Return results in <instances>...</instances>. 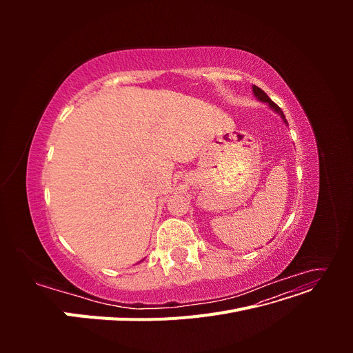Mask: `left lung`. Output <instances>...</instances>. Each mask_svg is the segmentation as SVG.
<instances>
[{
    "label": "left lung",
    "instance_id": "1",
    "mask_svg": "<svg viewBox=\"0 0 353 353\" xmlns=\"http://www.w3.org/2000/svg\"><path fill=\"white\" fill-rule=\"evenodd\" d=\"M252 91H253V95L256 99H258L259 101H262V103H266L270 105V109L272 110V112H275L276 114H279L280 117H281V121L285 123V126H288V123H287V119H285V116H284V113H283V110L279 108V105H276L268 95L265 94V91H262L259 87H256V85H252Z\"/></svg>",
    "mask_w": 353,
    "mask_h": 353
}]
</instances>
